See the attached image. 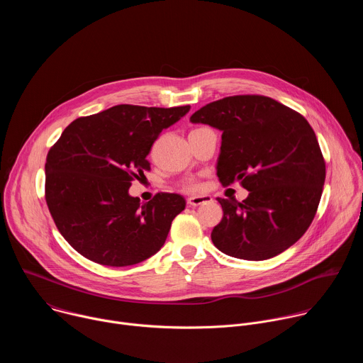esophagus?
Segmentation results:
<instances>
[{
  "instance_id": "obj_1",
  "label": "esophagus",
  "mask_w": 363,
  "mask_h": 363,
  "mask_svg": "<svg viewBox=\"0 0 363 363\" xmlns=\"http://www.w3.org/2000/svg\"><path fill=\"white\" fill-rule=\"evenodd\" d=\"M213 198L211 195H196V196H189L188 198V205L191 206H198V205H203L211 202Z\"/></svg>"
}]
</instances>
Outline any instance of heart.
Returning a JSON list of instances; mask_svg holds the SVG:
<instances>
[{"instance_id":"heart-1","label":"heart","mask_w":363,"mask_h":363,"mask_svg":"<svg viewBox=\"0 0 363 363\" xmlns=\"http://www.w3.org/2000/svg\"><path fill=\"white\" fill-rule=\"evenodd\" d=\"M182 188L188 189V191H194L198 188V184L194 181H185V182H182Z\"/></svg>"}]
</instances>
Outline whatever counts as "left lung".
<instances>
[{"mask_svg":"<svg viewBox=\"0 0 363 363\" xmlns=\"http://www.w3.org/2000/svg\"><path fill=\"white\" fill-rule=\"evenodd\" d=\"M217 128L223 186L240 181L242 202L217 198L223 220L211 240L227 255L267 260L293 245L312 224L320 202L326 165L308 122L280 101L260 94L228 96L191 116Z\"/></svg>","mask_w":363,"mask_h":363,"instance_id":"8db88e82","label":"left lung"}]
</instances>
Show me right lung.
Masks as SVG:
<instances>
[{"label":"right lung","instance_id":"add662e5","mask_svg":"<svg viewBox=\"0 0 363 363\" xmlns=\"http://www.w3.org/2000/svg\"><path fill=\"white\" fill-rule=\"evenodd\" d=\"M191 106L118 105L73 121L45 160V202L66 241L89 260L112 267L138 264L164 245L184 211L179 194L158 192L142 203L129 195L161 132Z\"/></svg>","mask_w":363,"mask_h":363}]
</instances>
